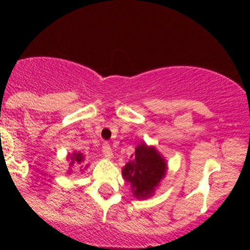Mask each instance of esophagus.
<instances>
[{"label":"esophagus","mask_w":250,"mask_h":250,"mask_svg":"<svg viewBox=\"0 0 250 250\" xmlns=\"http://www.w3.org/2000/svg\"><path fill=\"white\" fill-rule=\"evenodd\" d=\"M103 153H104L105 157H107V158H111V157H112L113 153H112V150H111L110 144L104 143V145H103Z\"/></svg>","instance_id":"esophagus-1"}]
</instances>
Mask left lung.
Listing matches in <instances>:
<instances>
[{
    "instance_id": "1",
    "label": "left lung",
    "mask_w": 250,
    "mask_h": 250,
    "mask_svg": "<svg viewBox=\"0 0 250 250\" xmlns=\"http://www.w3.org/2000/svg\"><path fill=\"white\" fill-rule=\"evenodd\" d=\"M123 167L122 175L130 183L133 196L138 200H145L155 192L167 170V162L153 146L141 143L135 148V155Z\"/></svg>"
}]
</instances>
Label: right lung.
<instances>
[{"mask_svg": "<svg viewBox=\"0 0 250 250\" xmlns=\"http://www.w3.org/2000/svg\"><path fill=\"white\" fill-rule=\"evenodd\" d=\"M69 160H70V166H74V165H81L82 162H84V156L82 155L81 152H74L72 155L69 156ZM83 167V166H82ZM81 167V168H82ZM84 168H87L85 166ZM70 172V170H69Z\"/></svg>", "mask_w": 250, "mask_h": 250, "instance_id": "right-lung-1", "label": "right lung"}]
</instances>
